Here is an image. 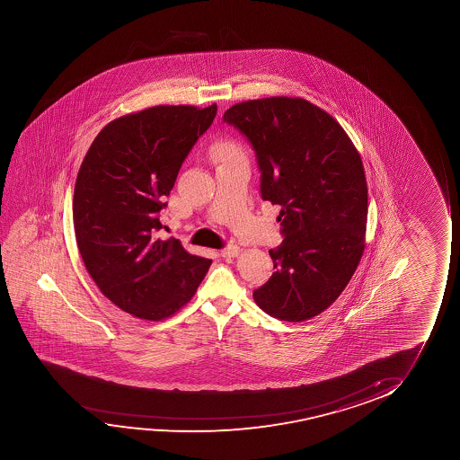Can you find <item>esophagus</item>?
I'll return each mask as SVG.
<instances>
[{
  "mask_svg": "<svg viewBox=\"0 0 460 460\" xmlns=\"http://www.w3.org/2000/svg\"><path fill=\"white\" fill-rule=\"evenodd\" d=\"M220 254L223 258H235L240 254V248L237 245H227L221 250Z\"/></svg>",
  "mask_w": 460,
  "mask_h": 460,
  "instance_id": "34e87169",
  "label": "esophagus"
}]
</instances>
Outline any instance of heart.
I'll return each instance as SVG.
<instances>
[{
    "mask_svg": "<svg viewBox=\"0 0 460 460\" xmlns=\"http://www.w3.org/2000/svg\"><path fill=\"white\" fill-rule=\"evenodd\" d=\"M214 155L220 162H229V160H234V158L243 157V151H242V147H240L237 141L225 139V141H221V143L215 146Z\"/></svg>",
    "mask_w": 460,
    "mask_h": 460,
    "instance_id": "heart-1",
    "label": "heart"
}]
</instances>
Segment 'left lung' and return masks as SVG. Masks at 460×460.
<instances>
[{"instance_id":"obj_1","label":"left lung","mask_w":460,"mask_h":460,"mask_svg":"<svg viewBox=\"0 0 460 460\" xmlns=\"http://www.w3.org/2000/svg\"><path fill=\"white\" fill-rule=\"evenodd\" d=\"M223 120L252 145L261 196L281 208L283 243L270 250L275 273L252 292L267 314L308 321L346 289L365 252L367 185L344 128L305 99L237 103Z\"/></svg>"}]
</instances>
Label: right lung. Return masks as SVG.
I'll list each match as a JSON object with an SVG mask.
<instances>
[{
    "label": "right lung",
    "instance_id": "1",
    "mask_svg": "<svg viewBox=\"0 0 460 460\" xmlns=\"http://www.w3.org/2000/svg\"><path fill=\"white\" fill-rule=\"evenodd\" d=\"M217 105H160L102 128L74 191L76 245L108 300L146 321H162L195 296L210 259L162 240L158 214L191 147L212 126Z\"/></svg>",
    "mask_w": 460,
    "mask_h": 460
}]
</instances>
